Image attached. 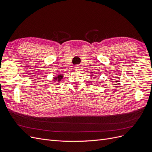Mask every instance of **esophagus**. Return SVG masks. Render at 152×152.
I'll use <instances>...</instances> for the list:
<instances>
[{"mask_svg":"<svg viewBox=\"0 0 152 152\" xmlns=\"http://www.w3.org/2000/svg\"><path fill=\"white\" fill-rule=\"evenodd\" d=\"M80 70V66L77 65V66H75L74 70H75V71H79V70Z\"/></svg>","mask_w":152,"mask_h":152,"instance_id":"34e87169","label":"esophagus"}]
</instances>
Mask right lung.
Here are the masks:
<instances>
[{
	"instance_id": "1",
	"label": "right lung",
	"mask_w": 152,
	"mask_h": 152,
	"mask_svg": "<svg viewBox=\"0 0 152 152\" xmlns=\"http://www.w3.org/2000/svg\"><path fill=\"white\" fill-rule=\"evenodd\" d=\"M63 77V75L59 74V75H57V76L54 77L53 80H52V81H53V82H56V84H55L56 85H58L59 83H60V81L62 80Z\"/></svg>"
}]
</instances>
